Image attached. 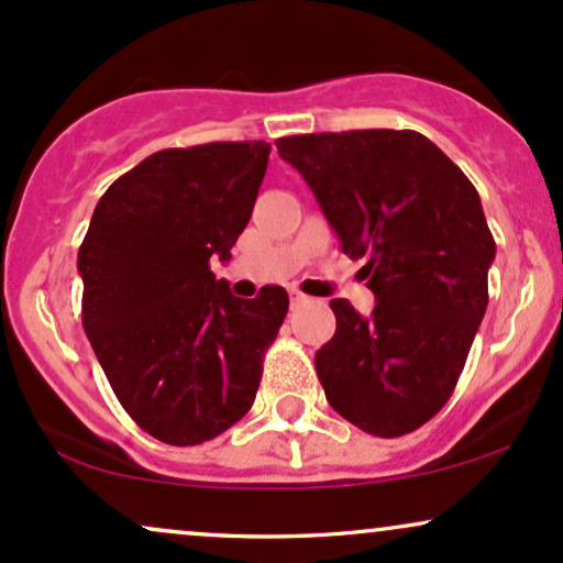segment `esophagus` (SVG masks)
<instances>
[{
  "instance_id": "esophagus-1",
  "label": "esophagus",
  "mask_w": 563,
  "mask_h": 563,
  "mask_svg": "<svg viewBox=\"0 0 563 563\" xmlns=\"http://www.w3.org/2000/svg\"><path fill=\"white\" fill-rule=\"evenodd\" d=\"M303 301H307V296L299 294V290H290V307H299Z\"/></svg>"
}]
</instances>
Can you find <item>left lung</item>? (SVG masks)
<instances>
[{"mask_svg":"<svg viewBox=\"0 0 563 563\" xmlns=\"http://www.w3.org/2000/svg\"><path fill=\"white\" fill-rule=\"evenodd\" d=\"M307 179L341 251L367 260L363 318L333 299L314 354L328 402L373 437H402L455 389L487 309L493 232L468 177L412 129L294 134L275 142Z\"/></svg>","mask_w":563,"mask_h":563,"instance_id":"8db88e82","label":"left lung"}]
</instances>
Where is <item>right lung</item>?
<instances>
[{
  "label": "right lung",
  "instance_id": "obj_1",
  "mask_svg": "<svg viewBox=\"0 0 563 563\" xmlns=\"http://www.w3.org/2000/svg\"><path fill=\"white\" fill-rule=\"evenodd\" d=\"M267 158L262 140L153 153L108 187L84 235V331L132 421L166 444L241 421L286 320V288L238 299L209 267L230 260Z\"/></svg>",
  "mask_w": 563,
  "mask_h": 563
}]
</instances>
